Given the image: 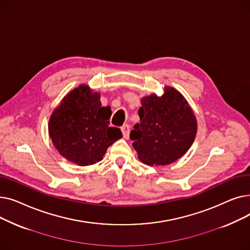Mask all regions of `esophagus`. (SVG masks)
Wrapping results in <instances>:
<instances>
[{
  "label": "esophagus",
  "instance_id": "obj_1",
  "mask_svg": "<svg viewBox=\"0 0 250 250\" xmlns=\"http://www.w3.org/2000/svg\"><path fill=\"white\" fill-rule=\"evenodd\" d=\"M121 129H122V132H123L124 138H125V139H128V137H129V125L125 124V125H124L121 127Z\"/></svg>",
  "mask_w": 250,
  "mask_h": 250
}]
</instances>
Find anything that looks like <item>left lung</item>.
<instances>
[{
  "label": "left lung",
  "instance_id": "left-lung-1",
  "mask_svg": "<svg viewBox=\"0 0 250 250\" xmlns=\"http://www.w3.org/2000/svg\"><path fill=\"white\" fill-rule=\"evenodd\" d=\"M140 124L130 132L139 159L148 165H167L190 148L196 134L195 116L177 90L164 88V93L144 97L139 109Z\"/></svg>",
  "mask_w": 250,
  "mask_h": 250
}]
</instances>
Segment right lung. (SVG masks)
Listing matches in <instances>:
<instances>
[{
    "mask_svg": "<svg viewBox=\"0 0 250 250\" xmlns=\"http://www.w3.org/2000/svg\"><path fill=\"white\" fill-rule=\"evenodd\" d=\"M111 109L103 107L100 94L87 86L75 88L50 116L48 130L62 156L80 166L100 160L107 148L121 139L118 127L109 126Z\"/></svg>",
    "mask_w": 250,
    "mask_h": 250,
    "instance_id": "1",
    "label": "right lung"
}]
</instances>
